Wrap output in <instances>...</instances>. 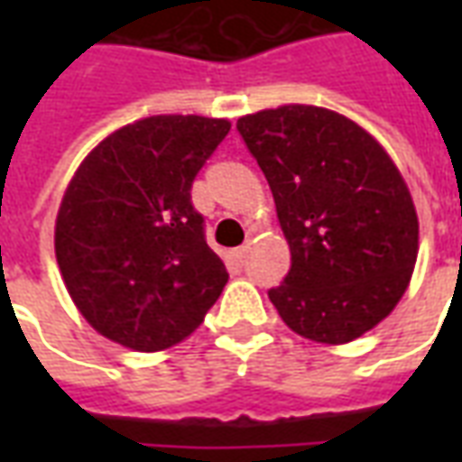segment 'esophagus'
Here are the masks:
<instances>
[{
  "label": "esophagus",
  "mask_w": 462,
  "mask_h": 462,
  "mask_svg": "<svg viewBox=\"0 0 462 462\" xmlns=\"http://www.w3.org/2000/svg\"><path fill=\"white\" fill-rule=\"evenodd\" d=\"M247 245H242V247H235V250L230 252V262L235 264V267H242V262H245V257H247Z\"/></svg>",
  "instance_id": "esophagus-1"
}]
</instances>
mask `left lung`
Listing matches in <instances>:
<instances>
[{
  "mask_svg": "<svg viewBox=\"0 0 462 462\" xmlns=\"http://www.w3.org/2000/svg\"><path fill=\"white\" fill-rule=\"evenodd\" d=\"M237 131L270 182L291 267L272 304L294 334L348 344L396 310L418 257V215L386 148L331 108L290 104Z\"/></svg>",
  "mask_w": 462,
  "mask_h": 462,
  "instance_id": "obj_1",
  "label": "left lung"
}]
</instances>
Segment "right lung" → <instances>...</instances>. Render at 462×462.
<instances>
[{
    "label": "right lung",
    "instance_id": "obj_1",
    "mask_svg": "<svg viewBox=\"0 0 462 462\" xmlns=\"http://www.w3.org/2000/svg\"><path fill=\"white\" fill-rule=\"evenodd\" d=\"M227 131V118L148 116L108 133L76 168L56 215V262L76 310L106 339L165 351L225 290L190 188Z\"/></svg>",
    "mask_w": 462,
    "mask_h": 462
}]
</instances>
